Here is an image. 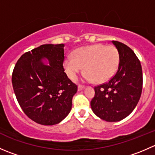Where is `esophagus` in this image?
I'll return each mask as SVG.
<instances>
[{"instance_id": "34e87169", "label": "esophagus", "mask_w": 155, "mask_h": 155, "mask_svg": "<svg viewBox=\"0 0 155 155\" xmlns=\"http://www.w3.org/2000/svg\"><path fill=\"white\" fill-rule=\"evenodd\" d=\"M85 88V87L83 86V85H79V86H78V91H82V89H84Z\"/></svg>"}]
</instances>
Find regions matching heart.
Returning a JSON list of instances; mask_svg holds the SVG:
<instances>
[{"label":"heart","mask_w":155,"mask_h":155,"mask_svg":"<svg viewBox=\"0 0 155 155\" xmlns=\"http://www.w3.org/2000/svg\"><path fill=\"white\" fill-rule=\"evenodd\" d=\"M118 62L119 54L115 46L97 44L76 49L73 56L65 58L64 68L68 77L75 79L85 67V80L102 83L115 74Z\"/></svg>","instance_id":"heart-1"}]
</instances>
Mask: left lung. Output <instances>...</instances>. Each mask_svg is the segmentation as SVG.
<instances>
[{
    "mask_svg": "<svg viewBox=\"0 0 155 155\" xmlns=\"http://www.w3.org/2000/svg\"><path fill=\"white\" fill-rule=\"evenodd\" d=\"M119 54L118 69L115 76L94 87L91 101L94 113L109 122L124 119L135 109L143 89V71L140 60L130 48L118 41H112Z\"/></svg>",
    "mask_w": 155,
    "mask_h": 155,
    "instance_id": "left-lung-1",
    "label": "left lung"
}]
</instances>
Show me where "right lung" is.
Instances as JSON below:
<instances>
[{
    "label": "right lung",
    "instance_id": "obj_1",
    "mask_svg": "<svg viewBox=\"0 0 155 155\" xmlns=\"http://www.w3.org/2000/svg\"><path fill=\"white\" fill-rule=\"evenodd\" d=\"M64 44H45L34 48L20 57L12 72V87L21 109L43 125L64 119L77 91V85L64 73Z\"/></svg>",
    "mask_w": 155,
    "mask_h": 155
}]
</instances>
